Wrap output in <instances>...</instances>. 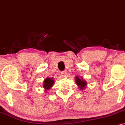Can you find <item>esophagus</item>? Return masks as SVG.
<instances>
[{"label":"esophagus","instance_id":"1","mask_svg":"<svg viewBox=\"0 0 125 125\" xmlns=\"http://www.w3.org/2000/svg\"><path fill=\"white\" fill-rule=\"evenodd\" d=\"M67 73H66L65 71H62V73H61V77L62 78H66L67 77Z\"/></svg>","mask_w":125,"mask_h":125}]
</instances>
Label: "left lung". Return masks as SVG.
<instances>
[{
    "label": "left lung",
    "mask_w": 125,
    "mask_h": 125,
    "mask_svg": "<svg viewBox=\"0 0 125 125\" xmlns=\"http://www.w3.org/2000/svg\"><path fill=\"white\" fill-rule=\"evenodd\" d=\"M75 82L78 86V87H80V88L81 90L84 89L86 87V85H87V83H86L85 81L83 80V78H80L78 77H76Z\"/></svg>",
    "instance_id": "1"
}]
</instances>
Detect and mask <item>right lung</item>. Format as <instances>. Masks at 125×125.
I'll return each instance as SVG.
<instances>
[{"label": "right lung", "instance_id": "right-lung-1", "mask_svg": "<svg viewBox=\"0 0 125 125\" xmlns=\"http://www.w3.org/2000/svg\"><path fill=\"white\" fill-rule=\"evenodd\" d=\"M54 81L53 80L52 78H47L46 79H45L43 83V87L45 89V90H49L51 88V86H52V85L54 84Z\"/></svg>", "mask_w": 125, "mask_h": 125}]
</instances>
